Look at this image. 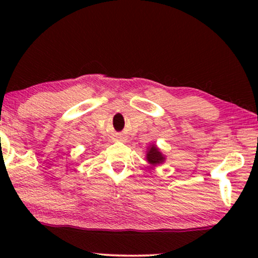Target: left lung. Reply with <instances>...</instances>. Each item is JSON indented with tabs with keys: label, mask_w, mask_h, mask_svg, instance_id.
<instances>
[{
	"label": "left lung",
	"mask_w": 258,
	"mask_h": 258,
	"mask_svg": "<svg viewBox=\"0 0 258 258\" xmlns=\"http://www.w3.org/2000/svg\"><path fill=\"white\" fill-rule=\"evenodd\" d=\"M147 160L151 165H158V164L163 163L165 157H164V155L161 153L160 149H158L155 144H153V146H150L149 148H148Z\"/></svg>",
	"instance_id": "obj_1"
}]
</instances>
